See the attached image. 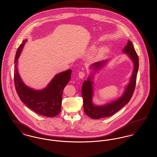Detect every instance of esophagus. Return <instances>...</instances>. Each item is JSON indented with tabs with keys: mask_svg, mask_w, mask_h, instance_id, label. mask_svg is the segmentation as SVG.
Instances as JSON below:
<instances>
[{
	"mask_svg": "<svg viewBox=\"0 0 157 157\" xmlns=\"http://www.w3.org/2000/svg\"><path fill=\"white\" fill-rule=\"evenodd\" d=\"M86 75V73L84 71H80L78 73V77L80 78H83Z\"/></svg>",
	"mask_w": 157,
	"mask_h": 157,
	"instance_id": "34e87169",
	"label": "esophagus"
}]
</instances>
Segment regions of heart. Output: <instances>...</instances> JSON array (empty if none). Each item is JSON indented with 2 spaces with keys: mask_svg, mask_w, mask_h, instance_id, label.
Segmentation results:
<instances>
[{
  "mask_svg": "<svg viewBox=\"0 0 157 157\" xmlns=\"http://www.w3.org/2000/svg\"><path fill=\"white\" fill-rule=\"evenodd\" d=\"M107 50L106 48H101V50L99 51L98 53V57H101L106 52Z\"/></svg>",
  "mask_w": 157,
  "mask_h": 157,
  "instance_id": "obj_1",
  "label": "heart"
}]
</instances>
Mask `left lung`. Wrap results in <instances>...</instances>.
Listing matches in <instances>:
<instances>
[{
	"instance_id": "left-lung-1",
	"label": "left lung",
	"mask_w": 157,
	"mask_h": 157,
	"mask_svg": "<svg viewBox=\"0 0 157 157\" xmlns=\"http://www.w3.org/2000/svg\"><path fill=\"white\" fill-rule=\"evenodd\" d=\"M124 53L129 55L134 63V70L131 82L128 84L123 96L115 101L103 106H96L92 103V82L90 77L88 78L87 81H84L82 85V93L83 99V109L84 112L88 116L94 119H99L102 117H106L114 115L117 111L125 106L131 99L135 89L136 76L139 68V58L133 46L132 42L128 41L127 45L124 48ZM105 61L97 62L93 66L96 69L99 68L105 63Z\"/></svg>"
}]
</instances>
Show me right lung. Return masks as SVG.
<instances>
[{
  "label": "right lung",
  "mask_w": 157,
  "mask_h": 157,
  "mask_svg": "<svg viewBox=\"0 0 157 157\" xmlns=\"http://www.w3.org/2000/svg\"><path fill=\"white\" fill-rule=\"evenodd\" d=\"M26 40L17 50L15 58L14 82L17 94L21 101L35 113L47 117H54L61 111L63 91L71 78L72 71L68 70L56 75L44 90H34L22 82L17 69V61Z\"/></svg>",
  "instance_id": "add662e5"
}]
</instances>
